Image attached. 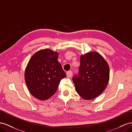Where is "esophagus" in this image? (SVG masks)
Masks as SVG:
<instances>
[{"label":"esophagus","mask_w":132,"mask_h":132,"mask_svg":"<svg viewBox=\"0 0 132 132\" xmlns=\"http://www.w3.org/2000/svg\"><path fill=\"white\" fill-rule=\"evenodd\" d=\"M72 72L71 71H67L66 72V75H67V77H70L72 76Z\"/></svg>","instance_id":"obj_1"}]
</instances>
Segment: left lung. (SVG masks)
Returning a JSON list of instances; mask_svg holds the SVG:
<instances>
[{
    "label": "left lung",
    "mask_w": 132,
    "mask_h": 132,
    "mask_svg": "<svg viewBox=\"0 0 132 132\" xmlns=\"http://www.w3.org/2000/svg\"><path fill=\"white\" fill-rule=\"evenodd\" d=\"M109 73V65L98 52L81 55L79 75L72 77L76 92L84 99H95L106 89Z\"/></svg>",
    "instance_id": "obj_1"
}]
</instances>
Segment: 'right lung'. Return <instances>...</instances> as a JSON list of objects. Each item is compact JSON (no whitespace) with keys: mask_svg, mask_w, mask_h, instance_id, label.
<instances>
[{"mask_svg":"<svg viewBox=\"0 0 132 132\" xmlns=\"http://www.w3.org/2000/svg\"><path fill=\"white\" fill-rule=\"evenodd\" d=\"M59 53L43 49L31 57L26 66L24 79L29 92L36 98L46 100L58 88L66 75L58 61Z\"/></svg>","mask_w":132,"mask_h":132,"instance_id":"right-lung-1","label":"right lung"}]
</instances>
